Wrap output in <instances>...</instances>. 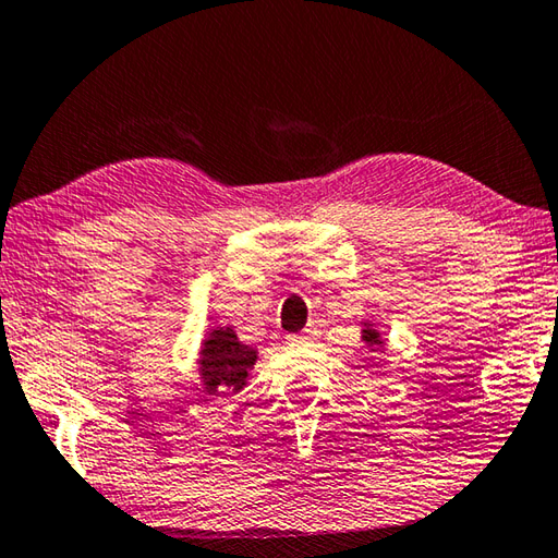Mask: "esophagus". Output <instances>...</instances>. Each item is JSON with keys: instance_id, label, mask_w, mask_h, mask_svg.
I'll use <instances>...</instances> for the list:
<instances>
[{"instance_id": "34e87169", "label": "esophagus", "mask_w": 558, "mask_h": 558, "mask_svg": "<svg viewBox=\"0 0 558 558\" xmlns=\"http://www.w3.org/2000/svg\"><path fill=\"white\" fill-rule=\"evenodd\" d=\"M317 337H319V331L314 329V327H310V329L300 331V333H292V337H290V343H310V341H314Z\"/></svg>"}]
</instances>
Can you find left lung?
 <instances>
[{
    "instance_id": "8db88e82",
    "label": "left lung",
    "mask_w": 558,
    "mask_h": 558,
    "mask_svg": "<svg viewBox=\"0 0 558 558\" xmlns=\"http://www.w3.org/2000/svg\"><path fill=\"white\" fill-rule=\"evenodd\" d=\"M361 337H363V341H366V347L371 349V351H376L378 347L383 349V339H380V331L373 327V324H368V322H363V331H361Z\"/></svg>"
}]
</instances>
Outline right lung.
Instances as JSON below:
<instances>
[{"label": "right lung", "mask_w": 558, "mask_h": 558, "mask_svg": "<svg viewBox=\"0 0 558 558\" xmlns=\"http://www.w3.org/2000/svg\"><path fill=\"white\" fill-rule=\"evenodd\" d=\"M256 349L239 341L231 327H215L202 341L199 351V378L207 395L239 392L248 380L251 368L256 366Z\"/></svg>", "instance_id": "add662e5"}]
</instances>
